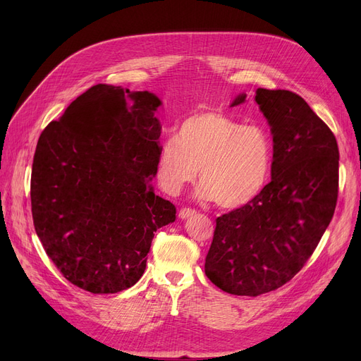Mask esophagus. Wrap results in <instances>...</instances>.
Instances as JSON below:
<instances>
[{
  "label": "esophagus",
  "instance_id": "obj_1",
  "mask_svg": "<svg viewBox=\"0 0 361 361\" xmlns=\"http://www.w3.org/2000/svg\"><path fill=\"white\" fill-rule=\"evenodd\" d=\"M195 214H196L195 209H190V207H183V209H180V212H178V218L180 219H187V218L193 216Z\"/></svg>",
  "mask_w": 361,
  "mask_h": 361
}]
</instances>
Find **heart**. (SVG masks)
Here are the masks:
<instances>
[{"instance_id": "heart-1", "label": "heart", "mask_w": 361, "mask_h": 361, "mask_svg": "<svg viewBox=\"0 0 361 361\" xmlns=\"http://www.w3.org/2000/svg\"><path fill=\"white\" fill-rule=\"evenodd\" d=\"M271 165L272 143L262 128L200 111L183 120L176 139L161 145L155 178L166 195L177 196L199 174L197 196L234 209L260 195Z\"/></svg>"}]
</instances>
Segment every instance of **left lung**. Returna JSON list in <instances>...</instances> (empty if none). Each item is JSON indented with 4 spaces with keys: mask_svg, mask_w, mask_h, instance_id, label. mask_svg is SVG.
I'll list each match as a JSON object with an SVG mask.
<instances>
[{
    "mask_svg": "<svg viewBox=\"0 0 361 361\" xmlns=\"http://www.w3.org/2000/svg\"><path fill=\"white\" fill-rule=\"evenodd\" d=\"M244 92L231 106L245 102ZM274 139L272 180L257 197L216 219L204 274L218 288L257 297L288 282L314 252L338 197L336 139L290 90L256 89Z\"/></svg>",
    "mask_w": 361,
    "mask_h": 361,
    "instance_id": "left-lung-1",
    "label": "left lung"
}]
</instances>
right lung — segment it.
Segmentation results:
<instances>
[{
  "mask_svg": "<svg viewBox=\"0 0 361 361\" xmlns=\"http://www.w3.org/2000/svg\"><path fill=\"white\" fill-rule=\"evenodd\" d=\"M162 101L147 90L97 85L37 140L30 180L37 237L74 286L116 294L146 269L157 230L176 206L155 195Z\"/></svg>",
  "mask_w": 361,
  "mask_h": 361,
  "instance_id": "obj_1",
  "label": "right lung"
}]
</instances>
